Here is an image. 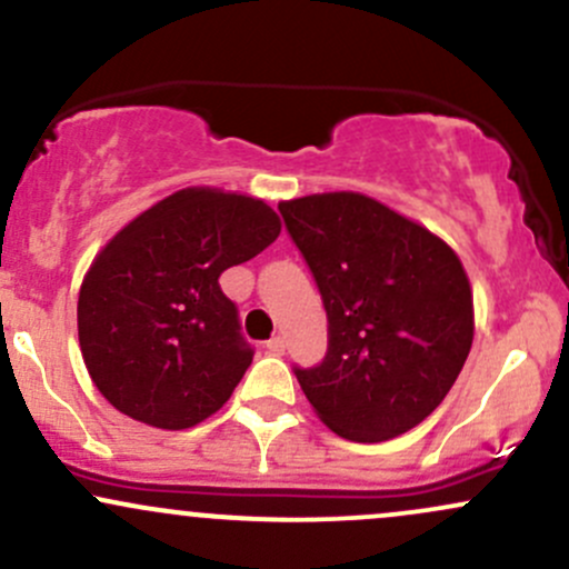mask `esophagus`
Listing matches in <instances>:
<instances>
[{
	"instance_id": "obj_1",
	"label": "esophagus",
	"mask_w": 569,
	"mask_h": 569,
	"mask_svg": "<svg viewBox=\"0 0 569 569\" xmlns=\"http://www.w3.org/2000/svg\"><path fill=\"white\" fill-rule=\"evenodd\" d=\"M267 351H270L272 356H283V351H286V337L283 335H274L272 340H267Z\"/></svg>"
}]
</instances>
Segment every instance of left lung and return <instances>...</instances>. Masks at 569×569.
<instances>
[{
  "label": "left lung",
  "instance_id": "obj_1",
  "mask_svg": "<svg viewBox=\"0 0 569 569\" xmlns=\"http://www.w3.org/2000/svg\"><path fill=\"white\" fill-rule=\"evenodd\" d=\"M329 318L327 359L297 370L335 435L410 432L457 383L476 335L465 264L442 237L359 191L278 204Z\"/></svg>",
  "mask_w": 569,
  "mask_h": 569
}]
</instances>
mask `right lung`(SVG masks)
<instances>
[{"label":"right lung","mask_w":569,"mask_h":569,"mask_svg":"<svg viewBox=\"0 0 569 569\" xmlns=\"http://www.w3.org/2000/svg\"><path fill=\"white\" fill-rule=\"evenodd\" d=\"M278 234L264 199L213 186L174 191L118 229L78 297L80 353L99 395L170 432L221 410L253 353L218 278Z\"/></svg>","instance_id":"add662e5"}]
</instances>
